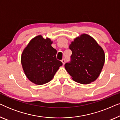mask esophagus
<instances>
[{"label":"esophagus","instance_id":"esophagus-1","mask_svg":"<svg viewBox=\"0 0 120 120\" xmlns=\"http://www.w3.org/2000/svg\"><path fill=\"white\" fill-rule=\"evenodd\" d=\"M62 63H63V64H64L65 63V58H63V59H62Z\"/></svg>","mask_w":120,"mask_h":120}]
</instances>
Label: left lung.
I'll list each match as a JSON object with an SVG mask.
<instances>
[{"instance_id": "obj_1", "label": "left lung", "mask_w": 120, "mask_h": 120, "mask_svg": "<svg viewBox=\"0 0 120 120\" xmlns=\"http://www.w3.org/2000/svg\"><path fill=\"white\" fill-rule=\"evenodd\" d=\"M72 55L64 67L74 81L88 84L96 80L105 62L103 49L91 36L83 34L75 38L69 45Z\"/></svg>"}]
</instances>
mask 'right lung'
<instances>
[{
	"label": "right lung",
	"instance_id": "right-lung-1",
	"mask_svg": "<svg viewBox=\"0 0 120 120\" xmlns=\"http://www.w3.org/2000/svg\"><path fill=\"white\" fill-rule=\"evenodd\" d=\"M50 39L41 35L34 38L21 56L23 69L27 78L37 85H43L54 77L62 62L57 60V50L51 46Z\"/></svg>",
	"mask_w": 120,
	"mask_h": 120
}]
</instances>
